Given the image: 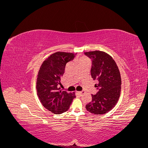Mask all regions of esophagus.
<instances>
[{"label": "esophagus", "mask_w": 148, "mask_h": 148, "mask_svg": "<svg viewBox=\"0 0 148 148\" xmlns=\"http://www.w3.org/2000/svg\"><path fill=\"white\" fill-rule=\"evenodd\" d=\"M84 93H85V92L84 91H79V92H78V95L79 96H82V95H83V94H84Z\"/></svg>", "instance_id": "esophagus-1"}]
</instances>
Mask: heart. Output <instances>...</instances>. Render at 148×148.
Returning <instances> with one entry per match:
<instances>
[{
  "label": "heart",
  "mask_w": 148,
  "mask_h": 148,
  "mask_svg": "<svg viewBox=\"0 0 148 148\" xmlns=\"http://www.w3.org/2000/svg\"><path fill=\"white\" fill-rule=\"evenodd\" d=\"M88 62V59L86 57L83 56V57H80L79 58H78V64L82 63V62Z\"/></svg>",
  "instance_id": "b5f03b06"
}]
</instances>
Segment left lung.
Masks as SVG:
<instances>
[{"mask_svg": "<svg viewBox=\"0 0 148 148\" xmlns=\"http://www.w3.org/2000/svg\"><path fill=\"white\" fill-rule=\"evenodd\" d=\"M92 60L91 77L97 80L95 87L98 90L92 95V101L86 106L89 112L96 115L108 112L117 104L120 96V73L115 60L108 53L95 51L84 52Z\"/></svg>", "mask_w": 148, "mask_h": 148, "instance_id": "left-lung-1", "label": "left lung"}]
</instances>
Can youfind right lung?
Here are the masks:
<instances>
[{
	"mask_svg": "<svg viewBox=\"0 0 148 148\" xmlns=\"http://www.w3.org/2000/svg\"><path fill=\"white\" fill-rule=\"evenodd\" d=\"M75 53L57 52L43 62L39 70L36 89L42 106L55 114H60L69 110L75 92L61 91L60 78L65 72L66 64L72 60Z\"/></svg>",
	"mask_w": 148,
	"mask_h": 148,
	"instance_id": "add662e5",
	"label": "right lung"
}]
</instances>
